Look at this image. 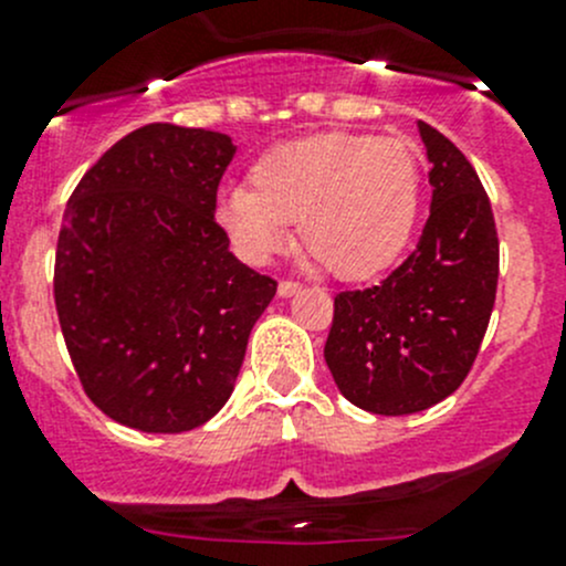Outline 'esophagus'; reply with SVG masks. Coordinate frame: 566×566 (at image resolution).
Here are the masks:
<instances>
[{"instance_id": "esophagus-1", "label": "esophagus", "mask_w": 566, "mask_h": 566, "mask_svg": "<svg viewBox=\"0 0 566 566\" xmlns=\"http://www.w3.org/2000/svg\"><path fill=\"white\" fill-rule=\"evenodd\" d=\"M298 290L301 284L293 282V279H282V282H279V295H282V298H290V295H295Z\"/></svg>"}]
</instances>
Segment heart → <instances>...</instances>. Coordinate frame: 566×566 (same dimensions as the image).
<instances>
[{"mask_svg":"<svg viewBox=\"0 0 566 566\" xmlns=\"http://www.w3.org/2000/svg\"><path fill=\"white\" fill-rule=\"evenodd\" d=\"M416 213L419 161L402 139L325 130L262 153L216 219L251 265L271 262L298 221L304 247L336 276L369 279L408 247Z\"/></svg>","mask_w":566,"mask_h":566,"instance_id":"b5f03b06","label":"heart"}]
</instances>
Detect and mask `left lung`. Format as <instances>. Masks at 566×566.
I'll list each match as a JSON object with an SVG mask.
<instances>
[{"instance_id":"obj_1","label":"left lung","mask_w":566,"mask_h":566,"mask_svg":"<svg viewBox=\"0 0 566 566\" xmlns=\"http://www.w3.org/2000/svg\"><path fill=\"white\" fill-rule=\"evenodd\" d=\"M430 158V219L408 260L380 284L342 290L325 364L358 408L405 416L432 408L471 373L499 290V230L465 156L419 123Z\"/></svg>"}]
</instances>
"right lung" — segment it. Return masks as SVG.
Masks as SVG:
<instances>
[{
    "mask_svg": "<svg viewBox=\"0 0 566 566\" xmlns=\"http://www.w3.org/2000/svg\"><path fill=\"white\" fill-rule=\"evenodd\" d=\"M227 134L150 123L112 145L62 216L54 304L84 394L142 432H186L235 389L276 279L216 221Z\"/></svg>",
    "mask_w": 566,
    "mask_h": 566,
    "instance_id": "add662e5",
    "label": "right lung"
}]
</instances>
